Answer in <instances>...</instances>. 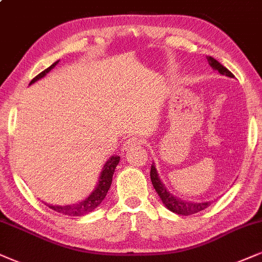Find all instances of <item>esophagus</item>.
<instances>
[{
  "label": "esophagus",
  "mask_w": 262,
  "mask_h": 262,
  "mask_svg": "<svg viewBox=\"0 0 262 262\" xmlns=\"http://www.w3.org/2000/svg\"><path fill=\"white\" fill-rule=\"evenodd\" d=\"M141 144H142L141 138L128 137L127 140L125 141V143H124V146H122V148H124V149H130V148H134L136 146H141Z\"/></svg>",
  "instance_id": "1"
}]
</instances>
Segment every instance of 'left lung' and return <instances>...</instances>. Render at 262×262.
Listing matches in <instances>:
<instances>
[{
	"mask_svg": "<svg viewBox=\"0 0 262 262\" xmlns=\"http://www.w3.org/2000/svg\"><path fill=\"white\" fill-rule=\"evenodd\" d=\"M208 62L210 64V67L214 70H216V72L220 73L221 75L234 77L233 74H232L227 68H225L221 63H219L217 60L214 59L212 57H208ZM150 180L151 183H153L154 189L157 190L158 195L160 196L163 204L165 205L170 211L175 212V214L188 216L192 214H196V212L202 211V210H204L208 208V206L211 205L212 200H209V202H190V200H183L179 198V196L171 194L169 190H167L165 185L161 182L159 173H158L154 163L151 164L150 166Z\"/></svg>",
	"mask_w": 262,
	"mask_h": 262,
	"instance_id": "left-lung-1",
	"label": "left lung"
}]
</instances>
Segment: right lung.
<instances>
[{"label": "right lung", "mask_w": 262, "mask_h": 262, "mask_svg": "<svg viewBox=\"0 0 262 262\" xmlns=\"http://www.w3.org/2000/svg\"><path fill=\"white\" fill-rule=\"evenodd\" d=\"M58 62H59V60L54 62L52 66L48 67L47 69H45L43 72L38 74L37 76H35L30 81V85L31 83L36 82L37 80L42 79L43 76H46L47 74L57 66ZM119 161H120V157L119 156H112L108 160H106V163L104 164V166H103V169L101 171V175H99L96 188L92 190L91 194L87 195L85 199L81 200V202L75 203V204H70V205H53V204H48V203H45V204H46L50 209L54 210V211L59 212V214L69 215V216H82L93 211V210H95L97 206L103 202V199L105 198L109 188H111L113 175H114V171L116 169V166H118Z\"/></svg>", "instance_id": "obj_1"}]
</instances>
